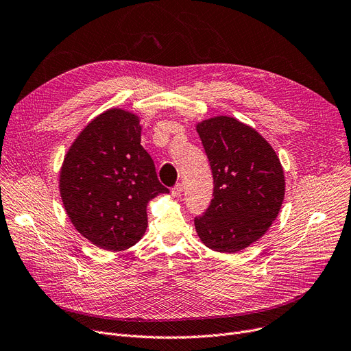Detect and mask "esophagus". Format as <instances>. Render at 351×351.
<instances>
[{
  "mask_svg": "<svg viewBox=\"0 0 351 351\" xmlns=\"http://www.w3.org/2000/svg\"><path fill=\"white\" fill-rule=\"evenodd\" d=\"M182 185L180 183H176V185L172 188V191H171V193H172V196H175V197H178V196H180L182 195Z\"/></svg>",
  "mask_w": 351,
  "mask_h": 351,
  "instance_id": "esophagus-1",
  "label": "esophagus"
}]
</instances>
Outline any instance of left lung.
I'll return each instance as SVG.
<instances>
[{
    "label": "left lung",
    "mask_w": 351,
    "mask_h": 351,
    "mask_svg": "<svg viewBox=\"0 0 351 351\" xmlns=\"http://www.w3.org/2000/svg\"><path fill=\"white\" fill-rule=\"evenodd\" d=\"M213 175V199L195 217L202 243L236 253L261 239L285 199V173L270 143L252 126L230 117L196 125Z\"/></svg>",
    "instance_id": "1"
}]
</instances>
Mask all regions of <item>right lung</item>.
Listing matches in <instances>:
<instances>
[{
  "mask_svg": "<svg viewBox=\"0 0 351 351\" xmlns=\"http://www.w3.org/2000/svg\"><path fill=\"white\" fill-rule=\"evenodd\" d=\"M141 131L138 115L110 108L82 129L61 166L60 193L71 223L104 250L138 243L149 200L169 193L141 145Z\"/></svg>",
  "mask_w": 351,
  "mask_h": 351,
  "instance_id": "right-lung-1",
  "label": "right lung"
}]
</instances>
